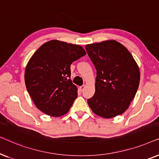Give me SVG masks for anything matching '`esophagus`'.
<instances>
[{
	"label": "esophagus",
	"mask_w": 159,
	"mask_h": 159,
	"mask_svg": "<svg viewBox=\"0 0 159 159\" xmlns=\"http://www.w3.org/2000/svg\"><path fill=\"white\" fill-rule=\"evenodd\" d=\"M84 88H85V85H82V86H80V88H79L80 90L81 91V92H82V91L84 90Z\"/></svg>",
	"instance_id": "1"
}]
</instances>
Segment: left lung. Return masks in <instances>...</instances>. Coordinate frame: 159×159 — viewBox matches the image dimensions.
<instances>
[{
    "mask_svg": "<svg viewBox=\"0 0 159 159\" xmlns=\"http://www.w3.org/2000/svg\"><path fill=\"white\" fill-rule=\"evenodd\" d=\"M96 69L95 92L88 103L103 118L123 114L133 100L140 83V70L130 52L116 40L85 46Z\"/></svg>",
    "mask_w": 159,
    "mask_h": 159,
    "instance_id": "8db88e82",
    "label": "left lung"
}]
</instances>
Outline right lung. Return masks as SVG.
Returning a JSON list of instances; mask_svg holds the SVG:
<instances>
[{
	"instance_id": "add662e5",
	"label": "right lung",
	"mask_w": 159,
	"mask_h": 159,
	"mask_svg": "<svg viewBox=\"0 0 159 159\" xmlns=\"http://www.w3.org/2000/svg\"><path fill=\"white\" fill-rule=\"evenodd\" d=\"M86 54L83 48L53 40L39 48L26 66L25 81L34 105L51 116L66 114L77 97L71 63Z\"/></svg>"
}]
</instances>
